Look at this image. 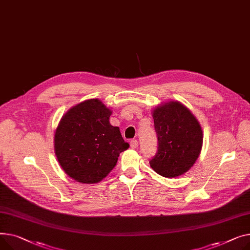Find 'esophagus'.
<instances>
[{"mask_svg":"<svg viewBox=\"0 0 250 250\" xmlns=\"http://www.w3.org/2000/svg\"><path fill=\"white\" fill-rule=\"evenodd\" d=\"M130 146H131V148H133V149L137 148L138 147V141L137 140H131L130 141Z\"/></svg>","mask_w":250,"mask_h":250,"instance_id":"obj_1","label":"esophagus"}]
</instances>
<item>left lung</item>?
<instances>
[{
    "instance_id": "1",
    "label": "left lung",
    "mask_w": 250,
    "mask_h": 250,
    "mask_svg": "<svg viewBox=\"0 0 250 250\" xmlns=\"http://www.w3.org/2000/svg\"><path fill=\"white\" fill-rule=\"evenodd\" d=\"M157 151L150 159L152 169L165 178H175L188 171L200 155L203 131L187 107L170 101L153 111Z\"/></svg>"
}]
</instances>
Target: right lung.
I'll return each mask as SVG.
<instances>
[{"instance_id": "right-lung-1", "label": "right lung", "mask_w": 250, "mask_h": 250, "mask_svg": "<svg viewBox=\"0 0 250 250\" xmlns=\"http://www.w3.org/2000/svg\"><path fill=\"white\" fill-rule=\"evenodd\" d=\"M112 114L98 99L80 103L62 118L54 135L58 163L71 179L96 184L114 168L119 154L129 147L119 127L110 124Z\"/></svg>"}]
</instances>
